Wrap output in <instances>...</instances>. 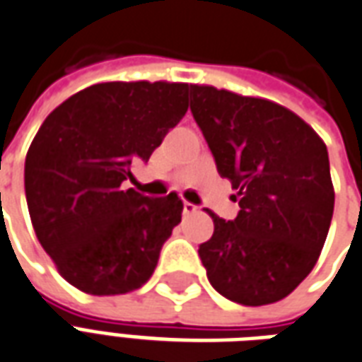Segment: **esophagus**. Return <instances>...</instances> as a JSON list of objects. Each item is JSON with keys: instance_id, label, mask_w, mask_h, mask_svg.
Here are the masks:
<instances>
[{"instance_id": "34e87169", "label": "esophagus", "mask_w": 362, "mask_h": 362, "mask_svg": "<svg viewBox=\"0 0 362 362\" xmlns=\"http://www.w3.org/2000/svg\"><path fill=\"white\" fill-rule=\"evenodd\" d=\"M197 212V206L191 204V202H183V214L185 216H189V214H194Z\"/></svg>"}]
</instances>
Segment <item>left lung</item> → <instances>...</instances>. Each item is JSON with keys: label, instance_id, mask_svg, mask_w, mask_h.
<instances>
[{"label": "left lung", "instance_id": "8db88e82", "mask_svg": "<svg viewBox=\"0 0 362 362\" xmlns=\"http://www.w3.org/2000/svg\"><path fill=\"white\" fill-rule=\"evenodd\" d=\"M191 112L221 177L239 191V214H212L199 257L216 291L249 307L284 299L320 257L334 214L320 136L281 105L191 84Z\"/></svg>", "mask_w": 362, "mask_h": 362}]
</instances>
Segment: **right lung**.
<instances>
[{
	"label": "right lung",
	"instance_id": "right-lung-1",
	"mask_svg": "<svg viewBox=\"0 0 362 362\" xmlns=\"http://www.w3.org/2000/svg\"><path fill=\"white\" fill-rule=\"evenodd\" d=\"M189 84L102 83L49 113L25 162V192L38 241L71 286L121 295L148 281L181 221L175 192L150 199L123 181L148 162L187 113Z\"/></svg>",
	"mask_w": 362,
	"mask_h": 362
}]
</instances>
